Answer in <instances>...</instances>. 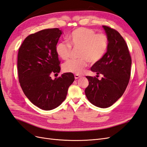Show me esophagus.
<instances>
[{
  "label": "esophagus",
  "mask_w": 147,
  "mask_h": 147,
  "mask_svg": "<svg viewBox=\"0 0 147 147\" xmlns=\"http://www.w3.org/2000/svg\"><path fill=\"white\" fill-rule=\"evenodd\" d=\"M74 77H75V79H78L79 78H81V77H82V76H80V75H77V74H75V75H74Z\"/></svg>",
  "instance_id": "esophagus-1"
}]
</instances>
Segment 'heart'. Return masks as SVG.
Listing matches in <instances>:
<instances>
[{"mask_svg": "<svg viewBox=\"0 0 147 147\" xmlns=\"http://www.w3.org/2000/svg\"><path fill=\"white\" fill-rule=\"evenodd\" d=\"M67 43L60 42L56 46V52L61 59L67 60L72 48H80L78 59H70L63 65L66 72L80 75L89 65L100 61L107 50L108 37L103 33L96 34L90 28H80L73 30L66 38Z\"/></svg>", "mask_w": 147, "mask_h": 147, "instance_id": "heart-1", "label": "heart"}]
</instances>
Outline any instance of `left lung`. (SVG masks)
<instances>
[{
	"mask_svg": "<svg viewBox=\"0 0 147 147\" xmlns=\"http://www.w3.org/2000/svg\"><path fill=\"white\" fill-rule=\"evenodd\" d=\"M108 37V47L102 58L94 63L91 70L101 80L86 76L89 85L85 94L92 104L100 108L112 105L122 96L129 82L131 57L127 44L120 34L113 29L102 26Z\"/></svg>",
	"mask_w": 147,
	"mask_h": 147,
	"instance_id": "8db88e82",
	"label": "left lung"
}]
</instances>
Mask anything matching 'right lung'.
I'll return each mask as SVG.
<instances>
[{"mask_svg":"<svg viewBox=\"0 0 147 147\" xmlns=\"http://www.w3.org/2000/svg\"><path fill=\"white\" fill-rule=\"evenodd\" d=\"M62 34L58 28L47 29L29 35L19 48L18 73L24 94L38 108L51 110L57 107L67 94L75 78L64 73L52 80L51 73L60 72L56 46Z\"/></svg>","mask_w":147,"mask_h":147,"instance_id":"right-lung-1","label":"right lung"}]
</instances>
